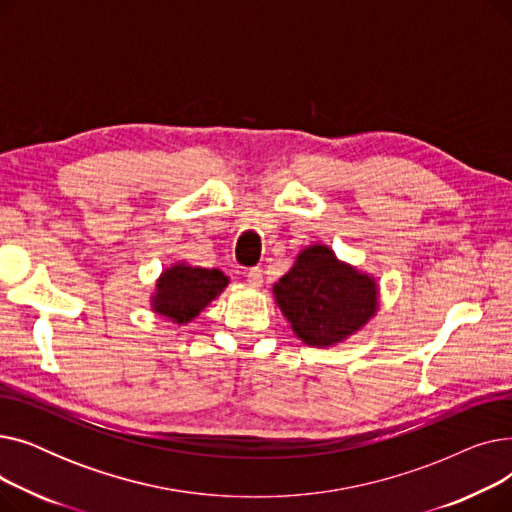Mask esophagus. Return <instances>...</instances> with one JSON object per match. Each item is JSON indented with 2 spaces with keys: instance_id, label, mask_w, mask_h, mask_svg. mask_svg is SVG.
Returning <instances> with one entry per match:
<instances>
[{
  "instance_id": "34e87169",
  "label": "esophagus",
  "mask_w": 512,
  "mask_h": 512,
  "mask_svg": "<svg viewBox=\"0 0 512 512\" xmlns=\"http://www.w3.org/2000/svg\"><path fill=\"white\" fill-rule=\"evenodd\" d=\"M247 282L251 286H261V282H263V270H261V267H249V270H247Z\"/></svg>"
}]
</instances>
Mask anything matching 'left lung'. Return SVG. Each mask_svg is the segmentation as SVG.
Returning a JSON list of instances; mask_svg holds the SVG:
<instances>
[{
	"mask_svg": "<svg viewBox=\"0 0 512 512\" xmlns=\"http://www.w3.org/2000/svg\"><path fill=\"white\" fill-rule=\"evenodd\" d=\"M274 294L294 334L311 346H328L357 332L373 315L378 288L317 245L299 255Z\"/></svg>",
	"mask_w": 512,
	"mask_h": 512,
	"instance_id": "1",
	"label": "left lung"
}]
</instances>
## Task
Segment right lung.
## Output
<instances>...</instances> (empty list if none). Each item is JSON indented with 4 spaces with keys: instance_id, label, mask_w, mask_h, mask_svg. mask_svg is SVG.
I'll return each instance as SVG.
<instances>
[{
    "instance_id": "1",
    "label": "right lung",
    "mask_w": 512,
    "mask_h": 512,
    "mask_svg": "<svg viewBox=\"0 0 512 512\" xmlns=\"http://www.w3.org/2000/svg\"><path fill=\"white\" fill-rule=\"evenodd\" d=\"M226 284L228 278L220 270L176 265L161 276L153 307L178 324H186L197 317L211 299L218 297Z\"/></svg>"
}]
</instances>
